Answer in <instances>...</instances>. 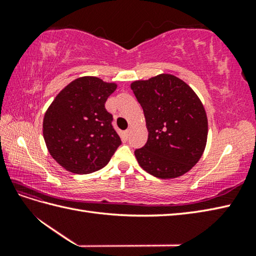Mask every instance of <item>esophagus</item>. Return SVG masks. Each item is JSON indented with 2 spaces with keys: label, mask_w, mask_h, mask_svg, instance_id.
<instances>
[{
  "label": "esophagus",
  "mask_w": 256,
  "mask_h": 256,
  "mask_svg": "<svg viewBox=\"0 0 256 256\" xmlns=\"http://www.w3.org/2000/svg\"><path fill=\"white\" fill-rule=\"evenodd\" d=\"M130 133H131V130H126V131H125V136L126 138H128V135H130Z\"/></svg>",
  "instance_id": "34e87169"
}]
</instances>
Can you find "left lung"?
Wrapping results in <instances>:
<instances>
[{
  "mask_svg": "<svg viewBox=\"0 0 256 256\" xmlns=\"http://www.w3.org/2000/svg\"><path fill=\"white\" fill-rule=\"evenodd\" d=\"M143 108L148 138L135 150L143 170L157 178L182 176L202 156L208 118L202 102L184 80L160 74L131 84Z\"/></svg>",
  "mask_w": 256,
  "mask_h": 256,
  "instance_id": "1",
  "label": "left lung"
}]
</instances>
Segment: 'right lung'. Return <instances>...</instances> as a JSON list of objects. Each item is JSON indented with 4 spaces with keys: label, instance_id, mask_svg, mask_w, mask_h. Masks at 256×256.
<instances>
[{
    "label": "right lung",
    "instance_id": "right-lung-1",
    "mask_svg": "<svg viewBox=\"0 0 256 256\" xmlns=\"http://www.w3.org/2000/svg\"><path fill=\"white\" fill-rule=\"evenodd\" d=\"M94 76L72 81L48 106L42 121V135L52 157L74 174L101 170L121 145L112 126L106 101L116 89Z\"/></svg>",
    "mask_w": 256,
    "mask_h": 256
}]
</instances>
